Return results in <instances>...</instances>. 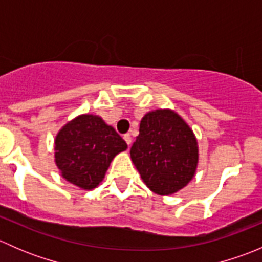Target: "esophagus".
Listing matches in <instances>:
<instances>
[{
    "label": "esophagus",
    "mask_w": 262,
    "mask_h": 262,
    "mask_svg": "<svg viewBox=\"0 0 262 262\" xmlns=\"http://www.w3.org/2000/svg\"><path fill=\"white\" fill-rule=\"evenodd\" d=\"M124 141L126 142V144H128V146H130L132 144V137H130V134H124Z\"/></svg>",
    "instance_id": "1"
}]
</instances>
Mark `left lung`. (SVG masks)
<instances>
[{"mask_svg": "<svg viewBox=\"0 0 262 262\" xmlns=\"http://www.w3.org/2000/svg\"><path fill=\"white\" fill-rule=\"evenodd\" d=\"M130 158L153 192L175 194L194 178L199 161L198 141L178 113L153 110L142 118Z\"/></svg>", "mask_w": 262, "mask_h": 262, "instance_id": "obj_1", "label": "left lung"}]
</instances>
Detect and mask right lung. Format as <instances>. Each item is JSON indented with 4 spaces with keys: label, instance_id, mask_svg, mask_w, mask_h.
I'll return each mask as SVG.
<instances>
[{
    "label": "right lung",
    "instance_id": "obj_1",
    "mask_svg": "<svg viewBox=\"0 0 262 262\" xmlns=\"http://www.w3.org/2000/svg\"><path fill=\"white\" fill-rule=\"evenodd\" d=\"M54 143L55 163L62 176L83 190L95 189L115 156L128 148L112 125L92 114L68 121Z\"/></svg>",
    "mask_w": 262,
    "mask_h": 262
}]
</instances>
